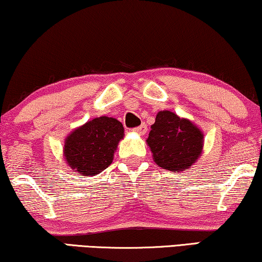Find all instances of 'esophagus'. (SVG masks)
I'll return each instance as SVG.
<instances>
[{"label":"esophagus","instance_id":"obj_1","mask_svg":"<svg viewBox=\"0 0 262 262\" xmlns=\"http://www.w3.org/2000/svg\"><path fill=\"white\" fill-rule=\"evenodd\" d=\"M135 131H136V132H138L139 135H144V134H146L147 127H146V125H145V124H142V125H139V126L135 127Z\"/></svg>","mask_w":262,"mask_h":262}]
</instances>
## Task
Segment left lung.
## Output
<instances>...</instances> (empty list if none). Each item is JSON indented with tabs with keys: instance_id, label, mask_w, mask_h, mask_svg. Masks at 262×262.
<instances>
[{
	"instance_id": "left-lung-1",
	"label": "left lung",
	"mask_w": 262,
	"mask_h": 262,
	"mask_svg": "<svg viewBox=\"0 0 262 262\" xmlns=\"http://www.w3.org/2000/svg\"><path fill=\"white\" fill-rule=\"evenodd\" d=\"M155 162L169 171L191 168L202 152L203 135L194 124L170 111L158 112L146 139Z\"/></svg>"
}]
</instances>
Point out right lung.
Instances as JSON below:
<instances>
[{
    "instance_id": "obj_1",
    "label": "right lung",
    "mask_w": 262,
    "mask_h": 262,
    "mask_svg": "<svg viewBox=\"0 0 262 262\" xmlns=\"http://www.w3.org/2000/svg\"><path fill=\"white\" fill-rule=\"evenodd\" d=\"M123 137L122 123L115 118L99 117L68 136L63 154L72 169L84 176H93L111 164L117 144Z\"/></svg>"
}]
</instances>
